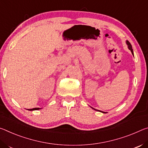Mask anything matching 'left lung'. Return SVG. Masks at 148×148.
Returning <instances> with one entry per match:
<instances>
[{"instance_id":"1","label":"left lung","mask_w":148,"mask_h":148,"mask_svg":"<svg viewBox=\"0 0 148 148\" xmlns=\"http://www.w3.org/2000/svg\"><path fill=\"white\" fill-rule=\"evenodd\" d=\"M126 43H127V46H128V48H129V49L130 50V51H131L132 54L133 55H134V53H133V50H132V45H131V44H130V43L129 42V40L126 41ZM91 108H92V107H91ZM92 108L94 109V110L100 111V112H101V113H105V112H103V111H100V110H96V109H94V108Z\"/></svg>"}]
</instances>
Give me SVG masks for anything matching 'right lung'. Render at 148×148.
<instances>
[{"instance_id":"add662e5","label":"right lung","mask_w":148,"mask_h":148,"mask_svg":"<svg viewBox=\"0 0 148 148\" xmlns=\"http://www.w3.org/2000/svg\"><path fill=\"white\" fill-rule=\"evenodd\" d=\"M40 108H33V109H30V110H29V111H33V110H40Z\"/></svg>"}]
</instances>
